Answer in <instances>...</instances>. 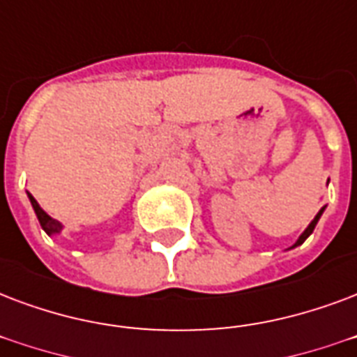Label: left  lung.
<instances>
[{"instance_id": "left-lung-1", "label": "left lung", "mask_w": 357, "mask_h": 357, "mask_svg": "<svg viewBox=\"0 0 357 357\" xmlns=\"http://www.w3.org/2000/svg\"><path fill=\"white\" fill-rule=\"evenodd\" d=\"M322 211H324V208L320 209V211H318L317 217H314V219H312V222H311V225H309V227H307L305 232H303V234H301V236H299V239H298V241H296V243H294V247H298V245H301V243H303V241H305L307 238H309V236H311L312 230H314V227H317L318 219H320V215H322Z\"/></svg>"}]
</instances>
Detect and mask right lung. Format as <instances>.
<instances>
[{
	"label": "right lung",
	"mask_w": 357,
	"mask_h": 357,
	"mask_svg": "<svg viewBox=\"0 0 357 357\" xmlns=\"http://www.w3.org/2000/svg\"><path fill=\"white\" fill-rule=\"evenodd\" d=\"M27 197H29V200H31V206H33L35 213H37V219H39V222H40V227H43V230H45V232L48 234V236H50V234L59 232V230H61V222L56 221V219H52L50 215H46L45 211L40 209L39 204H37V200H35V198L31 197L29 192H27Z\"/></svg>",
	"instance_id": "1"
}]
</instances>
